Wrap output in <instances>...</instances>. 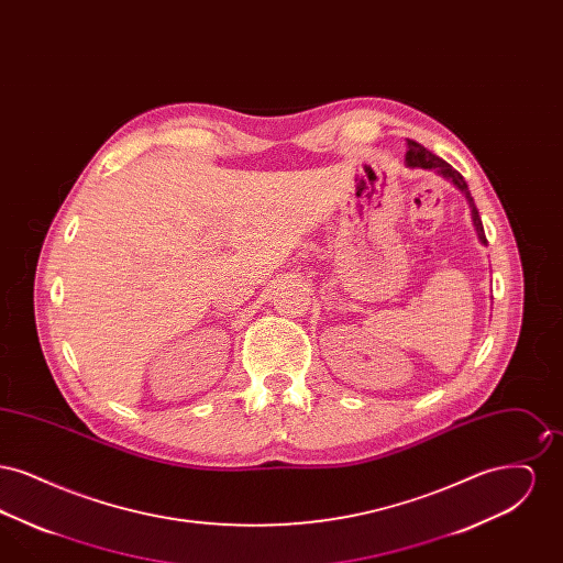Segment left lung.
<instances>
[{
  "instance_id": "obj_1",
  "label": "left lung",
  "mask_w": 563,
  "mask_h": 563,
  "mask_svg": "<svg viewBox=\"0 0 563 563\" xmlns=\"http://www.w3.org/2000/svg\"><path fill=\"white\" fill-rule=\"evenodd\" d=\"M405 164H407L409 168L437 170L441 177L450 179L455 188L464 194V198H466V202H468V207H471V217H473V225H475V230H477V236H479V241H482L483 244H487L485 232H483L482 217H479V211H477V207H475V200H473V196H471V191H468V186H466L464 177L455 170L454 166H450L443 158L434 156L424 145H420V143H416V141H411V139H407Z\"/></svg>"
}]
</instances>
